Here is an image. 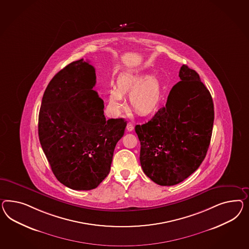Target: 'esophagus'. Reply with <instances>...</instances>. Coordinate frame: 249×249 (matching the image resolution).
<instances>
[{
    "mask_svg": "<svg viewBox=\"0 0 249 249\" xmlns=\"http://www.w3.org/2000/svg\"><path fill=\"white\" fill-rule=\"evenodd\" d=\"M133 128H134V125H133V123L132 122H128V124H127V129H128V131H132L133 130Z\"/></svg>",
    "mask_w": 249,
    "mask_h": 249,
    "instance_id": "1",
    "label": "esophagus"
}]
</instances>
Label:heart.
Here are the masks:
<instances>
[{"mask_svg": "<svg viewBox=\"0 0 249 249\" xmlns=\"http://www.w3.org/2000/svg\"><path fill=\"white\" fill-rule=\"evenodd\" d=\"M129 93V101L142 114L153 112L160 101V86L153 77L144 78L141 74L127 71L118 79V88H112L108 93V107L119 112L124 107L123 94Z\"/></svg>", "mask_w": 249, "mask_h": 249, "instance_id": "b5f03b06", "label": "heart"}]
</instances>
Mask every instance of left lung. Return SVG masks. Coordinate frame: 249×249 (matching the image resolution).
Returning a JSON list of instances; mask_svg holds the SVG:
<instances>
[{"label":"left lung","mask_w":249,"mask_h":249,"mask_svg":"<svg viewBox=\"0 0 249 249\" xmlns=\"http://www.w3.org/2000/svg\"><path fill=\"white\" fill-rule=\"evenodd\" d=\"M178 76L166 106L135 127L142 169L160 186L178 184L195 172L207 155L213 129V100L199 75L182 65Z\"/></svg>","instance_id":"8db88e82"}]
</instances>
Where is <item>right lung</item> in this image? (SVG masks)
<instances>
[{
	"mask_svg": "<svg viewBox=\"0 0 249 249\" xmlns=\"http://www.w3.org/2000/svg\"><path fill=\"white\" fill-rule=\"evenodd\" d=\"M95 84L94 67L73 61L50 81L40 105L41 148L56 178L75 190L96 188L108 175L127 126L123 119L106 120Z\"/></svg>",
	"mask_w": 249,
	"mask_h": 249,
	"instance_id": "add662e5",
	"label": "right lung"
}]
</instances>
